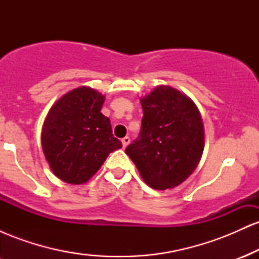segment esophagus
Here are the masks:
<instances>
[{"instance_id": "esophagus-1", "label": "esophagus", "mask_w": 259, "mask_h": 259, "mask_svg": "<svg viewBox=\"0 0 259 259\" xmlns=\"http://www.w3.org/2000/svg\"><path fill=\"white\" fill-rule=\"evenodd\" d=\"M121 144H123V147H126L127 145L130 144V138H129V136H125V138L121 139Z\"/></svg>"}]
</instances>
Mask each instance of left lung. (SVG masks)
I'll return each mask as SVG.
<instances>
[{
  "mask_svg": "<svg viewBox=\"0 0 259 259\" xmlns=\"http://www.w3.org/2000/svg\"><path fill=\"white\" fill-rule=\"evenodd\" d=\"M141 106V130L125 153L152 189L180 185L197 167L203 152L200 112L186 95L165 85L142 97Z\"/></svg>",
  "mask_w": 259,
  "mask_h": 259,
  "instance_id": "8db88e82",
  "label": "left lung"
}]
</instances>
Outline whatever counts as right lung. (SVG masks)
<instances>
[{
    "mask_svg": "<svg viewBox=\"0 0 259 259\" xmlns=\"http://www.w3.org/2000/svg\"><path fill=\"white\" fill-rule=\"evenodd\" d=\"M105 96L88 86L67 92L45 119L41 144L53 174L68 184H84L108 154L121 147L111 120L101 113Z\"/></svg>",
    "mask_w": 259,
    "mask_h": 259,
    "instance_id": "right-lung-1",
    "label": "right lung"
}]
</instances>
